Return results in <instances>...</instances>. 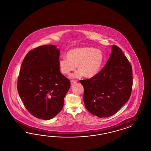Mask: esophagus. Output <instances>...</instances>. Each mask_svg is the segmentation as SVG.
Returning a JSON list of instances; mask_svg holds the SVG:
<instances>
[{
    "label": "esophagus",
    "mask_w": 151,
    "mask_h": 151,
    "mask_svg": "<svg viewBox=\"0 0 151 151\" xmlns=\"http://www.w3.org/2000/svg\"><path fill=\"white\" fill-rule=\"evenodd\" d=\"M77 82H78V81H76V80H71V85H73V84H75V83H76Z\"/></svg>",
    "instance_id": "obj_1"
}]
</instances>
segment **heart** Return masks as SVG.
Listing matches in <instances>:
<instances>
[{"mask_svg":"<svg viewBox=\"0 0 151 151\" xmlns=\"http://www.w3.org/2000/svg\"><path fill=\"white\" fill-rule=\"evenodd\" d=\"M66 58L59 60L60 70L64 75H69L78 65L79 71L73 75L75 78L82 75L86 78L94 77L100 71L104 60L102 51L92 47L71 49L67 52Z\"/></svg>","mask_w":151,"mask_h":151,"instance_id":"obj_1","label":"heart"}]
</instances>
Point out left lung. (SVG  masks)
<instances>
[{
  "label": "left lung",
  "mask_w": 151,
  "mask_h": 151,
  "mask_svg": "<svg viewBox=\"0 0 151 151\" xmlns=\"http://www.w3.org/2000/svg\"><path fill=\"white\" fill-rule=\"evenodd\" d=\"M132 66L122 50L113 45L105 66L90 79L80 80L87 111L99 118L117 113L128 101L133 85Z\"/></svg>",
  "instance_id": "obj_1"
}]
</instances>
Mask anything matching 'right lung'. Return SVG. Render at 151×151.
<instances>
[{
	"instance_id": "right-lung-1",
	"label": "right lung",
	"mask_w": 151,
	"mask_h": 151,
	"mask_svg": "<svg viewBox=\"0 0 151 151\" xmlns=\"http://www.w3.org/2000/svg\"><path fill=\"white\" fill-rule=\"evenodd\" d=\"M60 51L56 46H40L23 60L17 88L23 104L37 119L49 120L61 111L70 81L59 67Z\"/></svg>"
}]
</instances>
